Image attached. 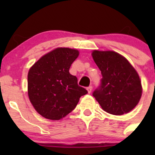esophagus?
I'll return each instance as SVG.
<instances>
[{"instance_id":"obj_1","label":"esophagus","mask_w":155,"mask_h":155,"mask_svg":"<svg viewBox=\"0 0 155 155\" xmlns=\"http://www.w3.org/2000/svg\"><path fill=\"white\" fill-rule=\"evenodd\" d=\"M87 92H88V93H91V91H92V86H91V85H90V86H88L87 87Z\"/></svg>"}]
</instances>
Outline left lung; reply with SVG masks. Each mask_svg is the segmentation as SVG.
Wrapping results in <instances>:
<instances>
[{
    "label": "left lung",
    "mask_w": 155,
    "mask_h": 155,
    "mask_svg": "<svg viewBox=\"0 0 155 155\" xmlns=\"http://www.w3.org/2000/svg\"><path fill=\"white\" fill-rule=\"evenodd\" d=\"M92 57L102 75L93 96L102 109L115 115L132 110L142 95L141 82L135 69L125 58L115 51L95 50Z\"/></svg>",
    "instance_id": "8db88e82"
}]
</instances>
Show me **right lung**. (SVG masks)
Wrapping results in <instances>:
<instances>
[{
  "label": "right lung",
  "mask_w": 155,
  "mask_h": 155,
  "mask_svg": "<svg viewBox=\"0 0 155 155\" xmlns=\"http://www.w3.org/2000/svg\"><path fill=\"white\" fill-rule=\"evenodd\" d=\"M79 51L58 48L45 54L30 69L28 75V97L40 115L60 120L71 112L79 98L87 93L78 85L76 76L69 73Z\"/></svg>",
  "instance_id": "right-lung-1"
}]
</instances>
